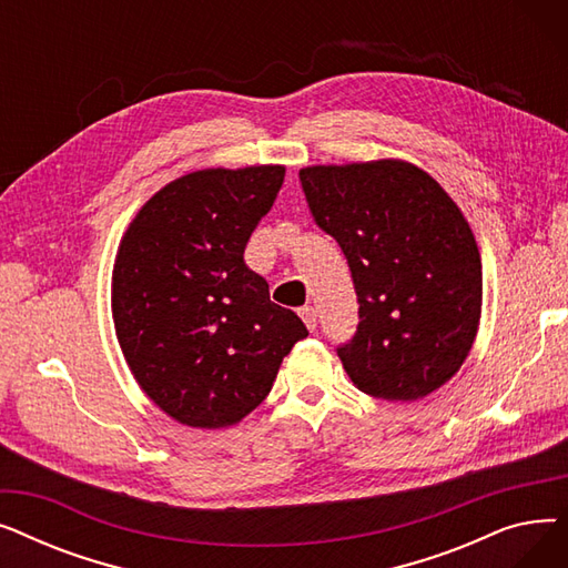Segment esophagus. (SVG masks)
Wrapping results in <instances>:
<instances>
[{
	"instance_id": "34e87169",
	"label": "esophagus",
	"mask_w": 568,
	"mask_h": 568,
	"mask_svg": "<svg viewBox=\"0 0 568 568\" xmlns=\"http://www.w3.org/2000/svg\"><path fill=\"white\" fill-rule=\"evenodd\" d=\"M300 315H302L304 324L308 326L311 332H315V329H317V311H315L313 306H304V308H300Z\"/></svg>"
}]
</instances>
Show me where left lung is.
<instances>
[{
    "mask_svg": "<svg viewBox=\"0 0 568 568\" xmlns=\"http://www.w3.org/2000/svg\"><path fill=\"white\" fill-rule=\"evenodd\" d=\"M300 182L334 236L359 304L336 352L349 379L382 400H419L452 379L481 315V257L456 202L405 161L313 165Z\"/></svg>",
    "mask_w": 568,
    "mask_h": 568,
    "instance_id": "8db88e82",
    "label": "left lung"
}]
</instances>
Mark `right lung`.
I'll return each mask as SVG.
<instances>
[{
  "mask_svg": "<svg viewBox=\"0 0 568 568\" xmlns=\"http://www.w3.org/2000/svg\"><path fill=\"white\" fill-rule=\"evenodd\" d=\"M283 179L281 165L179 176L140 209L119 246V345L142 392L179 424L212 430L242 422L272 392L283 356L308 336L244 260Z\"/></svg>",
  "mask_w": 568,
  "mask_h": 568,
  "instance_id": "obj_1",
  "label": "right lung"
}]
</instances>
